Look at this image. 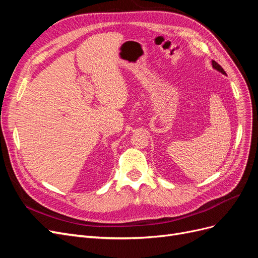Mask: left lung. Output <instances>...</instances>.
<instances>
[{"mask_svg": "<svg viewBox=\"0 0 258 258\" xmlns=\"http://www.w3.org/2000/svg\"><path fill=\"white\" fill-rule=\"evenodd\" d=\"M212 68L214 69V70H217V71H219V72H221L223 75H226V73H225V71H224L223 69H222V66L220 65V64H218L217 62L215 61H212Z\"/></svg>", "mask_w": 258, "mask_h": 258, "instance_id": "left-lung-1", "label": "left lung"}]
</instances>
